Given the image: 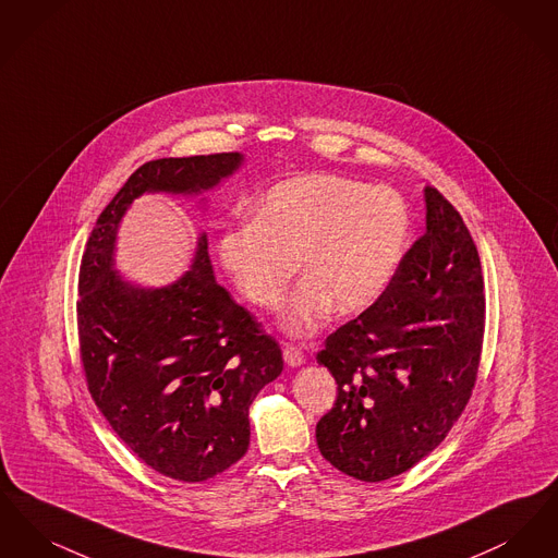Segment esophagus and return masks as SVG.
I'll return each instance as SVG.
<instances>
[{
	"label": "esophagus",
	"instance_id": "esophagus-1",
	"mask_svg": "<svg viewBox=\"0 0 558 558\" xmlns=\"http://www.w3.org/2000/svg\"><path fill=\"white\" fill-rule=\"evenodd\" d=\"M282 355H284L287 366H291V368H296V366H301V364L305 362V355H303V351H301L299 347L284 345V349H282Z\"/></svg>",
	"mask_w": 558,
	"mask_h": 558
}]
</instances>
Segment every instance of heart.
<instances>
[{"label":"heart","instance_id":"1","mask_svg":"<svg viewBox=\"0 0 558 558\" xmlns=\"http://www.w3.org/2000/svg\"><path fill=\"white\" fill-rule=\"evenodd\" d=\"M410 226L398 190L316 173L276 184L255 217L228 223L217 257L264 310L280 307L299 259L307 276L287 303L282 328L307 337L335 305L341 314H360L383 296L398 274Z\"/></svg>","mask_w":558,"mask_h":558}]
</instances>
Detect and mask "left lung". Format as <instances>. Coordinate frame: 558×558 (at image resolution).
Wrapping results in <instances>:
<instances>
[{"mask_svg":"<svg viewBox=\"0 0 558 558\" xmlns=\"http://www.w3.org/2000/svg\"><path fill=\"white\" fill-rule=\"evenodd\" d=\"M426 230L366 312L326 339L337 380L319 418L322 456L360 481L398 477L435 450L477 380L485 296L477 246L460 213L425 187Z\"/></svg>","mask_w":558,"mask_h":558,"instance_id":"obj_1","label":"left lung"}]
</instances>
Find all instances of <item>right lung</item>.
Instances as JSON below:
<instances>
[{
  "instance_id": "obj_1",
  "label": "right lung",
  "mask_w": 558,
  "mask_h": 558,
  "mask_svg": "<svg viewBox=\"0 0 558 558\" xmlns=\"http://www.w3.org/2000/svg\"><path fill=\"white\" fill-rule=\"evenodd\" d=\"M240 153L159 159L135 169L100 213L81 259L77 326L87 389L108 425L150 469L198 483L248 450V408L282 372V351L215 282L203 232L186 274L146 289L114 269L123 215L142 194L198 196Z\"/></svg>"
}]
</instances>
